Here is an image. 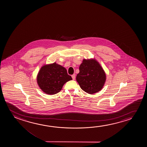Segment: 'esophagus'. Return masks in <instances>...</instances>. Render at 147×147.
I'll use <instances>...</instances> for the list:
<instances>
[{"mask_svg": "<svg viewBox=\"0 0 147 147\" xmlns=\"http://www.w3.org/2000/svg\"><path fill=\"white\" fill-rule=\"evenodd\" d=\"M72 79L73 80H74L75 79V74H73L72 75Z\"/></svg>", "mask_w": 147, "mask_h": 147, "instance_id": "esophagus-1", "label": "esophagus"}]
</instances>
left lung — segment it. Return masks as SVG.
Returning <instances> with one entry per match:
<instances>
[{
	"mask_svg": "<svg viewBox=\"0 0 147 147\" xmlns=\"http://www.w3.org/2000/svg\"><path fill=\"white\" fill-rule=\"evenodd\" d=\"M76 80L81 88L89 94L101 90L106 80V75L99 63L94 59L83 60L79 67Z\"/></svg>",
	"mask_w": 147,
	"mask_h": 147,
	"instance_id": "1",
	"label": "left lung"
}]
</instances>
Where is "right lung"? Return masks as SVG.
Here are the masks:
<instances>
[{
    "instance_id": "1",
    "label": "right lung",
    "mask_w": 147,
    "mask_h": 147,
    "mask_svg": "<svg viewBox=\"0 0 147 147\" xmlns=\"http://www.w3.org/2000/svg\"><path fill=\"white\" fill-rule=\"evenodd\" d=\"M72 80L64 67L54 63L45 65L37 76V82L43 92L49 95L59 92L65 83Z\"/></svg>"
}]
</instances>
